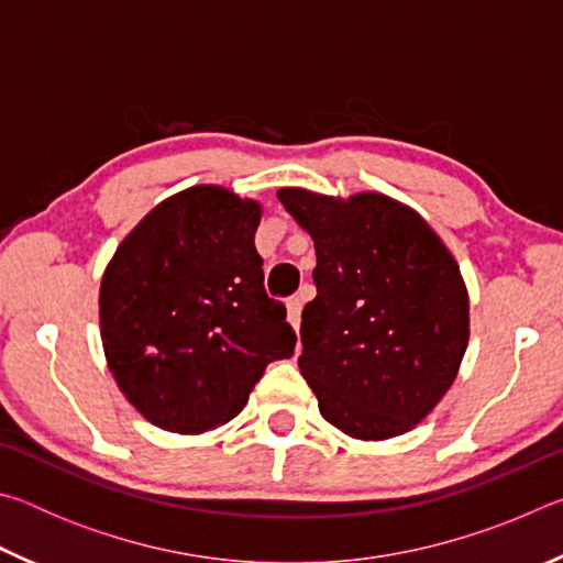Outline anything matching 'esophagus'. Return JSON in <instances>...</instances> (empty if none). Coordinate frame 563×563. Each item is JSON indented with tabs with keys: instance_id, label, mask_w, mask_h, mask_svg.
<instances>
[{
	"instance_id": "esophagus-1",
	"label": "esophagus",
	"mask_w": 563,
	"mask_h": 563,
	"mask_svg": "<svg viewBox=\"0 0 563 563\" xmlns=\"http://www.w3.org/2000/svg\"><path fill=\"white\" fill-rule=\"evenodd\" d=\"M302 300L305 295H295V298L288 300V322L298 330L300 328V312H302Z\"/></svg>"
}]
</instances>
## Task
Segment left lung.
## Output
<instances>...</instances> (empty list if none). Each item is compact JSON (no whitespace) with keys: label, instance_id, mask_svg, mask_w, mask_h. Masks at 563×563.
<instances>
[{"label":"left lung","instance_id":"1","mask_svg":"<svg viewBox=\"0 0 563 563\" xmlns=\"http://www.w3.org/2000/svg\"><path fill=\"white\" fill-rule=\"evenodd\" d=\"M316 243L300 375L320 415L352 440L405 434L440 405L470 342V292L450 247L377 190L350 198L280 188Z\"/></svg>","mask_w":563,"mask_h":563}]
</instances>
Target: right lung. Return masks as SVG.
<instances>
[{
  "label": "right lung",
  "mask_w": 563,
  "mask_h": 563,
  "mask_svg": "<svg viewBox=\"0 0 563 563\" xmlns=\"http://www.w3.org/2000/svg\"><path fill=\"white\" fill-rule=\"evenodd\" d=\"M261 216L253 198L190 186L141 218L103 271L107 365L161 430L201 434L231 422L265 367L292 355L285 305L263 288Z\"/></svg>",
  "instance_id": "obj_1"
}]
</instances>
